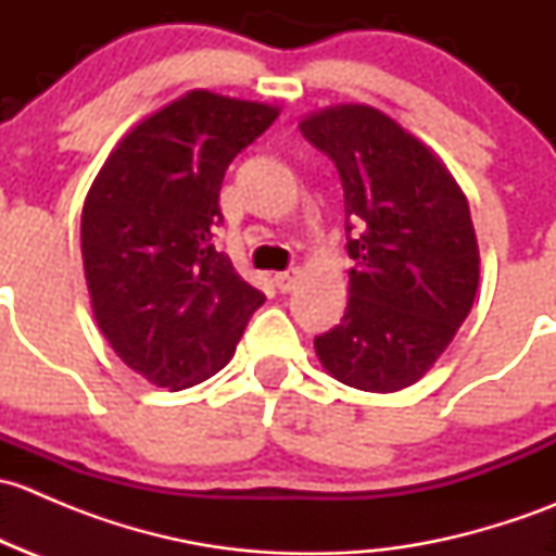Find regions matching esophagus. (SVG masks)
I'll list each match as a JSON object with an SVG mask.
<instances>
[{"instance_id":"esophagus-1","label":"esophagus","mask_w":556,"mask_h":556,"mask_svg":"<svg viewBox=\"0 0 556 556\" xmlns=\"http://www.w3.org/2000/svg\"><path fill=\"white\" fill-rule=\"evenodd\" d=\"M299 279H301V268H288V271H279L277 277H274V282H277V288L282 290V293H288V290L295 288Z\"/></svg>"}]
</instances>
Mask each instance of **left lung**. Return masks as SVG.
<instances>
[{
  "instance_id": "obj_1",
  "label": "left lung",
  "mask_w": 556,
  "mask_h": 556,
  "mask_svg": "<svg viewBox=\"0 0 556 556\" xmlns=\"http://www.w3.org/2000/svg\"><path fill=\"white\" fill-rule=\"evenodd\" d=\"M301 134L339 169L355 261L344 317L314 350L339 382L403 390L433 368L473 306L479 244L468 199L428 144L368 104L306 115Z\"/></svg>"
}]
</instances>
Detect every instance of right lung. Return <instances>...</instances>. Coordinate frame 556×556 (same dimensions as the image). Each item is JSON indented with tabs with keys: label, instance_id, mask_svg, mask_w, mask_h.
Segmentation results:
<instances>
[{
	"label": "right lung",
	"instance_id": "1",
	"mask_svg": "<svg viewBox=\"0 0 556 556\" xmlns=\"http://www.w3.org/2000/svg\"><path fill=\"white\" fill-rule=\"evenodd\" d=\"M279 110L188 91L117 142L86 195L83 266L115 355L155 387H193L233 357L266 301L215 250L228 164Z\"/></svg>",
	"mask_w": 556,
	"mask_h": 556
}]
</instances>
